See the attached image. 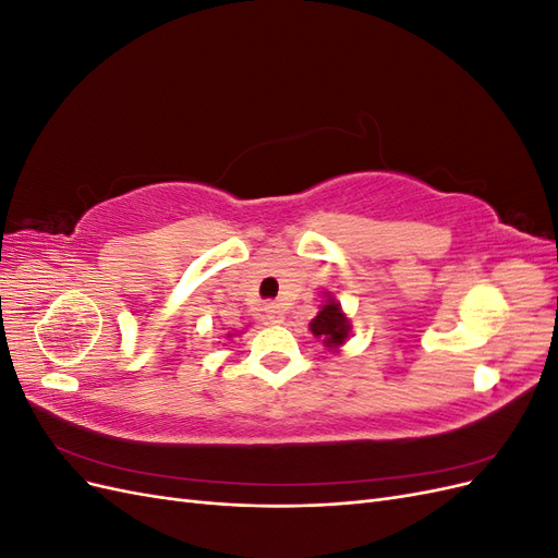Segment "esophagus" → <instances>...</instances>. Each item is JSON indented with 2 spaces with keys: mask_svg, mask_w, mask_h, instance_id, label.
I'll return each instance as SVG.
<instances>
[{
  "mask_svg": "<svg viewBox=\"0 0 558 558\" xmlns=\"http://www.w3.org/2000/svg\"><path fill=\"white\" fill-rule=\"evenodd\" d=\"M263 316H265L267 324H281L283 310H281L279 305H275V302H269V305H265V307H263Z\"/></svg>",
  "mask_w": 558,
  "mask_h": 558,
  "instance_id": "esophagus-1",
  "label": "esophagus"
}]
</instances>
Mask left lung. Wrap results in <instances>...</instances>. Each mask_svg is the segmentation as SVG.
Instances as JSON below:
<instances>
[{
  "label": "left lung",
  "mask_w": 558,
  "mask_h": 558,
  "mask_svg": "<svg viewBox=\"0 0 558 558\" xmlns=\"http://www.w3.org/2000/svg\"><path fill=\"white\" fill-rule=\"evenodd\" d=\"M310 330L324 340L326 347H340L344 344L347 335H349V320L342 314L340 302L328 300L324 310H320L310 324Z\"/></svg>",
  "instance_id": "left-lung-1"
}]
</instances>
